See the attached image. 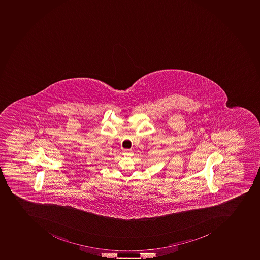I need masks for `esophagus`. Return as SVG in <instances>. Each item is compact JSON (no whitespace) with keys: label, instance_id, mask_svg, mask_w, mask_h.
<instances>
[{"label":"esophagus","instance_id":"esophagus-1","mask_svg":"<svg viewBox=\"0 0 260 260\" xmlns=\"http://www.w3.org/2000/svg\"><path fill=\"white\" fill-rule=\"evenodd\" d=\"M124 155H132V153L129 152V151H125Z\"/></svg>","mask_w":260,"mask_h":260}]
</instances>
